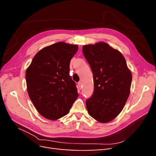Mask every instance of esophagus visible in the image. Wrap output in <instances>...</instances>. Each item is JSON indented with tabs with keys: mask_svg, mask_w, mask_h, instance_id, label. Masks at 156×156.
I'll list each match as a JSON object with an SVG mask.
<instances>
[{
	"mask_svg": "<svg viewBox=\"0 0 156 156\" xmlns=\"http://www.w3.org/2000/svg\"><path fill=\"white\" fill-rule=\"evenodd\" d=\"M78 86H79V88L81 89V87H82V83L81 82H79L78 83Z\"/></svg>",
	"mask_w": 156,
	"mask_h": 156,
	"instance_id": "1",
	"label": "esophagus"
}]
</instances>
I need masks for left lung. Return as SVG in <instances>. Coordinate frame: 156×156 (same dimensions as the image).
Here are the masks:
<instances>
[{
  "label": "left lung",
  "instance_id": "1",
  "mask_svg": "<svg viewBox=\"0 0 156 156\" xmlns=\"http://www.w3.org/2000/svg\"><path fill=\"white\" fill-rule=\"evenodd\" d=\"M83 53L94 77V93L87 100L88 114L101 123L119 115L130 94L131 71L119 51L105 42L83 45Z\"/></svg>",
  "mask_w": 156,
  "mask_h": 156
}]
</instances>
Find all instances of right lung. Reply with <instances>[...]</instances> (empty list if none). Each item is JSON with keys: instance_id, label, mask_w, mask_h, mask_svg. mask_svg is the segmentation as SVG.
<instances>
[{"instance_id": "add662e5", "label": "right lung", "mask_w": 156, "mask_h": 156, "mask_svg": "<svg viewBox=\"0 0 156 156\" xmlns=\"http://www.w3.org/2000/svg\"><path fill=\"white\" fill-rule=\"evenodd\" d=\"M77 50V45L62 41L47 46L26 70L29 98L47 119L56 120L66 115L78 98L75 83L69 75L70 60Z\"/></svg>"}]
</instances>
